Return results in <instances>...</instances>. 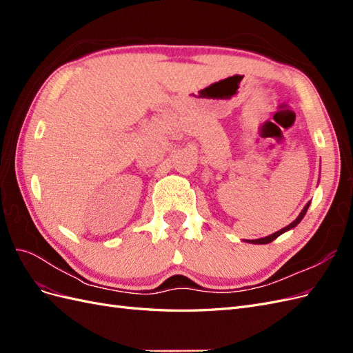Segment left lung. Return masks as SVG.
<instances>
[{"instance_id":"obj_1","label":"left lung","mask_w":353,"mask_h":353,"mask_svg":"<svg viewBox=\"0 0 353 353\" xmlns=\"http://www.w3.org/2000/svg\"><path fill=\"white\" fill-rule=\"evenodd\" d=\"M309 205H311V201H307L306 205H305V208H303V210H302L301 213H299V216H297L292 223H288V225H287V227H284L283 230H280V231H276V232L271 234V236H268V237H262V239H256V240H248V243H252V244H268V243L274 241L276 237H280L281 234H284V232H287V231L293 230L294 227H297V223L301 222V221L303 219V216L306 215V212H307Z\"/></svg>"}]
</instances>
